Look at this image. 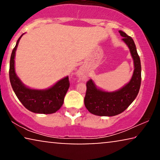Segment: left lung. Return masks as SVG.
I'll return each mask as SVG.
<instances>
[{
    "label": "left lung",
    "mask_w": 160,
    "mask_h": 160,
    "mask_svg": "<svg viewBox=\"0 0 160 160\" xmlns=\"http://www.w3.org/2000/svg\"><path fill=\"white\" fill-rule=\"evenodd\" d=\"M122 41L128 45L134 62V72L130 82L119 90L105 92L97 88L92 79L87 82L84 105L91 113L97 116L113 117L125 111L138 94L141 82V60L133 39L119 30Z\"/></svg>",
    "instance_id": "8db88e82"
}]
</instances>
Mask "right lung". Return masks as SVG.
<instances>
[{
  "instance_id": "obj_1",
  "label": "right lung",
  "mask_w": 160,
  "mask_h": 160,
  "mask_svg": "<svg viewBox=\"0 0 160 160\" xmlns=\"http://www.w3.org/2000/svg\"><path fill=\"white\" fill-rule=\"evenodd\" d=\"M22 35L17 40L10 59L9 78L13 90L19 101L28 110L43 114L55 113L62 106L65 95L69 88L68 76L60 80L47 89H33L25 86L17 77L14 68L15 52Z\"/></svg>"
}]
</instances>
